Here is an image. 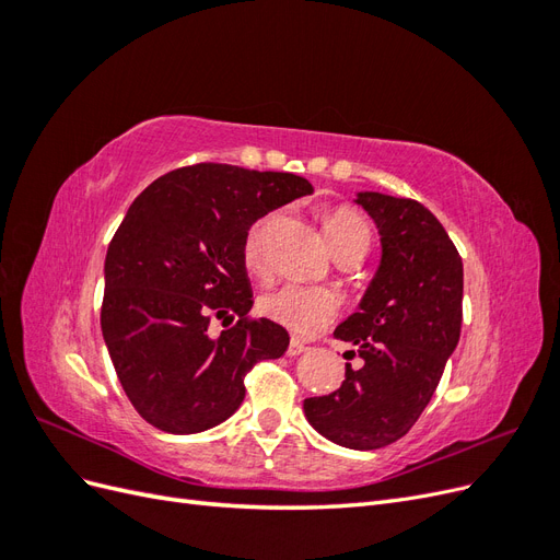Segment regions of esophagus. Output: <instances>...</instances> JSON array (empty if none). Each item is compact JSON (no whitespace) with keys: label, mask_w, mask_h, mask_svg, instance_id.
<instances>
[{"label":"esophagus","mask_w":560,"mask_h":560,"mask_svg":"<svg viewBox=\"0 0 560 560\" xmlns=\"http://www.w3.org/2000/svg\"><path fill=\"white\" fill-rule=\"evenodd\" d=\"M306 350H308V346H306V343L299 341V338H292V341H290V348H287V354H290V358H296V354L306 352Z\"/></svg>","instance_id":"34e87169"}]
</instances>
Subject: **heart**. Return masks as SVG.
<instances>
[{
	"label": "heart",
	"mask_w": 560,
	"mask_h": 560,
	"mask_svg": "<svg viewBox=\"0 0 560 560\" xmlns=\"http://www.w3.org/2000/svg\"><path fill=\"white\" fill-rule=\"evenodd\" d=\"M270 229V214L259 217L243 238V264L249 273L264 278L268 273L266 238ZM322 233L336 254L366 252L371 233L364 219L350 208H336L322 217ZM261 313L276 325L290 329L296 336H315L329 327L341 311V296L329 287L315 284H282L259 301Z\"/></svg>",
	"instance_id": "heart-1"
}]
</instances>
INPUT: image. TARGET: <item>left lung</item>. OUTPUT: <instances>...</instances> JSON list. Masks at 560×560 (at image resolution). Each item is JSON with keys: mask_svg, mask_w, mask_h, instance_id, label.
<instances>
[{"mask_svg": "<svg viewBox=\"0 0 560 560\" xmlns=\"http://www.w3.org/2000/svg\"><path fill=\"white\" fill-rule=\"evenodd\" d=\"M354 202L378 229L381 264L358 313L334 336L358 348L348 352L364 364H346L341 387L308 397L303 413L329 442L374 451L413 428L460 341L463 259L418 200L360 191Z\"/></svg>", "mask_w": 560, "mask_h": 560, "instance_id": "left-lung-1", "label": "left lung"}]
</instances>
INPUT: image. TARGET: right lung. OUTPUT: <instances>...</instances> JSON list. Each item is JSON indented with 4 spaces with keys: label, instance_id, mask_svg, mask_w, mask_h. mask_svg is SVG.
Returning <instances> with one entry per match:
<instances>
[{
    "label": "right lung",
    "instance_id": "obj_1",
    "mask_svg": "<svg viewBox=\"0 0 560 560\" xmlns=\"http://www.w3.org/2000/svg\"><path fill=\"white\" fill-rule=\"evenodd\" d=\"M313 194L292 173L198 163L151 182L132 200L105 259L100 325L116 376L149 425L206 432L245 399V374L278 360L290 334L247 319L252 287L243 238L259 217ZM240 325L207 334L209 313Z\"/></svg>",
    "mask_w": 560,
    "mask_h": 560
}]
</instances>
